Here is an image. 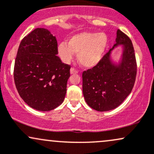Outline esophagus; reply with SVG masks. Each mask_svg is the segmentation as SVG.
Returning a JSON list of instances; mask_svg holds the SVG:
<instances>
[{
    "label": "esophagus",
    "instance_id": "34e87169",
    "mask_svg": "<svg viewBox=\"0 0 154 154\" xmlns=\"http://www.w3.org/2000/svg\"><path fill=\"white\" fill-rule=\"evenodd\" d=\"M70 73H71V75H73V74H77L78 73V71L76 70L75 68H71V69H70Z\"/></svg>",
    "mask_w": 154,
    "mask_h": 154
}]
</instances>
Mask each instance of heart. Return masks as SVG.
I'll use <instances>...</instances> for the list:
<instances>
[{
	"label": "heart",
	"instance_id": "1",
	"mask_svg": "<svg viewBox=\"0 0 154 154\" xmlns=\"http://www.w3.org/2000/svg\"><path fill=\"white\" fill-rule=\"evenodd\" d=\"M108 37L103 32H82L70 37L68 44L61 42L58 45L57 52L60 59L69 63L77 54L78 62L85 68L98 64L103 57L108 45Z\"/></svg>",
	"mask_w": 154,
	"mask_h": 154
}]
</instances>
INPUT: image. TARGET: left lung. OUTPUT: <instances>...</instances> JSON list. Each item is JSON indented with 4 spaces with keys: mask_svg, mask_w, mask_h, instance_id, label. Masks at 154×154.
Segmentation results:
<instances>
[{
    "mask_svg": "<svg viewBox=\"0 0 154 154\" xmlns=\"http://www.w3.org/2000/svg\"><path fill=\"white\" fill-rule=\"evenodd\" d=\"M122 45L123 53L118 63L111 59V53ZM137 63L130 38L119 29L116 43L99 63L82 73V93L90 107L107 111L118 107L131 93L135 82Z\"/></svg>",
    "mask_w": 154,
    "mask_h": 154,
    "instance_id": "obj_1",
    "label": "left lung"
}]
</instances>
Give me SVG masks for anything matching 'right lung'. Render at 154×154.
Returning a JSON list of instances; mask_svg holds the SVG:
<instances>
[{
	"mask_svg": "<svg viewBox=\"0 0 154 154\" xmlns=\"http://www.w3.org/2000/svg\"><path fill=\"white\" fill-rule=\"evenodd\" d=\"M56 37L37 28L24 37L15 60L14 77L19 95L38 111L53 110L63 103L70 66L57 56Z\"/></svg>",
	"mask_w": 154,
	"mask_h": 154,
	"instance_id": "obj_1",
	"label": "right lung"
}]
</instances>
